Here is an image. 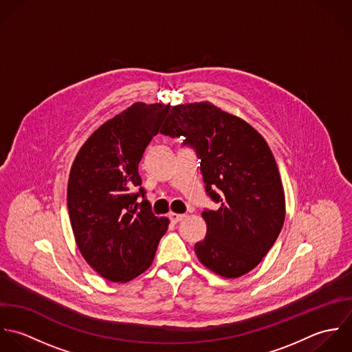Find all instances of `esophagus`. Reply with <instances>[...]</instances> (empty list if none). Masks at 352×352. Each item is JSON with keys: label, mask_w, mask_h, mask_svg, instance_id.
<instances>
[{"label": "esophagus", "mask_w": 352, "mask_h": 352, "mask_svg": "<svg viewBox=\"0 0 352 352\" xmlns=\"http://www.w3.org/2000/svg\"><path fill=\"white\" fill-rule=\"evenodd\" d=\"M168 217H170V220H171L173 223H179L181 220H184V219H185V214H182V213H174V212H171V213L168 214Z\"/></svg>", "instance_id": "34e87169"}]
</instances>
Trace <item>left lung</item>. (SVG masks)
Segmentation results:
<instances>
[{
	"label": "left lung",
	"mask_w": 352,
	"mask_h": 352,
	"mask_svg": "<svg viewBox=\"0 0 352 352\" xmlns=\"http://www.w3.org/2000/svg\"><path fill=\"white\" fill-rule=\"evenodd\" d=\"M162 135L185 138L200 159L207 196V235L195 252L208 270L239 278L256 268L274 246L285 216L275 157L263 136L241 118L210 103L171 109Z\"/></svg>",
	"instance_id": "left-lung-1"
}]
</instances>
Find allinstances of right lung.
<instances>
[{
  "instance_id": "obj_1",
  "label": "right lung",
  "mask_w": 352,
  "mask_h": 352,
  "mask_svg": "<svg viewBox=\"0 0 352 352\" xmlns=\"http://www.w3.org/2000/svg\"><path fill=\"white\" fill-rule=\"evenodd\" d=\"M170 104L135 103L102 125L80 148L68 182L77 246L104 279L122 283L153 261L168 219L153 214L139 163Z\"/></svg>"
}]
</instances>
